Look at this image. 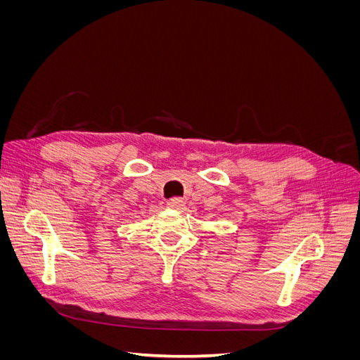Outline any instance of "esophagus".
<instances>
[{"mask_svg":"<svg viewBox=\"0 0 360 360\" xmlns=\"http://www.w3.org/2000/svg\"><path fill=\"white\" fill-rule=\"evenodd\" d=\"M167 205L169 207V209L179 210V209H181V207L184 205V201H183L181 198H171V200L167 202Z\"/></svg>","mask_w":360,"mask_h":360,"instance_id":"obj_1","label":"esophagus"}]
</instances>
